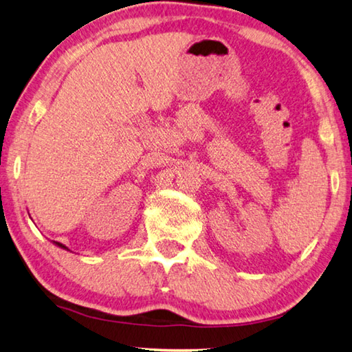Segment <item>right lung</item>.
I'll list each match as a JSON object with an SVG mask.
<instances>
[{
    "instance_id": "obj_1",
    "label": "right lung",
    "mask_w": 352,
    "mask_h": 352,
    "mask_svg": "<svg viewBox=\"0 0 352 352\" xmlns=\"http://www.w3.org/2000/svg\"><path fill=\"white\" fill-rule=\"evenodd\" d=\"M54 245H56V246H59V248H62V250H67V251H70V250H68V248H67L65 245H62V243H59V241H54Z\"/></svg>"
}]
</instances>
